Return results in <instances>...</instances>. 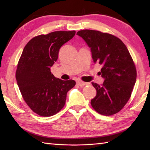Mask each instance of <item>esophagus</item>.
I'll use <instances>...</instances> for the list:
<instances>
[{
    "label": "esophagus",
    "mask_w": 150,
    "mask_h": 150,
    "mask_svg": "<svg viewBox=\"0 0 150 150\" xmlns=\"http://www.w3.org/2000/svg\"><path fill=\"white\" fill-rule=\"evenodd\" d=\"M77 84L79 86H85V85H87L89 83H88V82H83V81H77Z\"/></svg>",
    "instance_id": "1"
}]
</instances>
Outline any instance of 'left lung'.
Masks as SVG:
<instances>
[{"instance_id":"obj_1","label":"left lung","mask_w":150,"mask_h":150,"mask_svg":"<svg viewBox=\"0 0 150 150\" xmlns=\"http://www.w3.org/2000/svg\"><path fill=\"white\" fill-rule=\"evenodd\" d=\"M77 35L90 47L94 63L103 66L99 73L104 79L103 84L92 82L97 91L91 100L92 107L104 115L118 113L131 97L137 79L135 66L128 48L119 38L109 33L84 30Z\"/></svg>"}]
</instances>
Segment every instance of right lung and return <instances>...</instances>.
<instances>
[{
	"mask_svg": "<svg viewBox=\"0 0 150 150\" xmlns=\"http://www.w3.org/2000/svg\"><path fill=\"white\" fill-rule=\"evenodd\" d=\"M75 35V31H59L37 36L28 42L19 59L16 71L19 90L28 106L40 116L61 110L67 93L76 84L56 78L50 71L60 47Z\"/></svg>",
	"mask_w": 150,
	"mask_h": 150,
	"instance_id": "obj_1",
	"label": "right lung"
}]
</instances>
